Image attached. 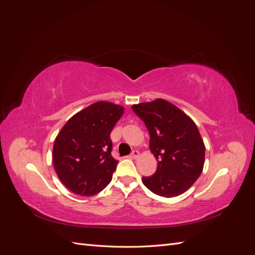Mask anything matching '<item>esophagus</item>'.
<instances>
[{
    "label": "esophagus",
    "instance_id": "obj_1",
    "mask_svg": "<svg viewBox=\"0 0 255 255\" xmlns=\"http://www.w3.org/2000/svg\"><path fill=\"white\" fill-rule=\"evenodd\" d=\"M138 156H139V152H138L137 150H134L132 153H130V157H133V158H137Z\"/></svg>",
    "mask_w": 255,
    "mask_h": 255
}]
</instances>
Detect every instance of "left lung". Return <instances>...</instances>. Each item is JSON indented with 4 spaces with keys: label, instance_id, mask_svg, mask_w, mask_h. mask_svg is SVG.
<instances>
[{
    "label": "left lung",
    "instance_id": "1",
    "mask_svg": "<svg viewBox=\"0 0 255 255\" xmlns=\"http://www.w3.org/2000/svg\"><path fill=\"white\" fill-rule=\"evenodd\" d=\"M132 109L149 130V146L157 160L155 173L142 176L144 186L165 198L182 195L194 185L204 166L205 145L196 123L163 99L135 104Z\"/></svg>",
    "mask_w": 255,
    "mask_h": 255
}]
</instances>
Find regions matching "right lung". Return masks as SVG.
<instances>
[{"label":"right lung","mask_w":255,"mask_h":255,"mask_svg":"<svg viewBox=\"0 0 255 255\" xmlns=\"http://www.w3.org/2000/svg\"><path fill=\"white\" fill-rule=\"evenodd\" d=\"M125 107L100 101L76 113L60 129L53 146V164L65 186L90 197L112 181L118 160L112 156L111 133Z\"/></svg>","instance_id":"add662e5"}]
</instances>
